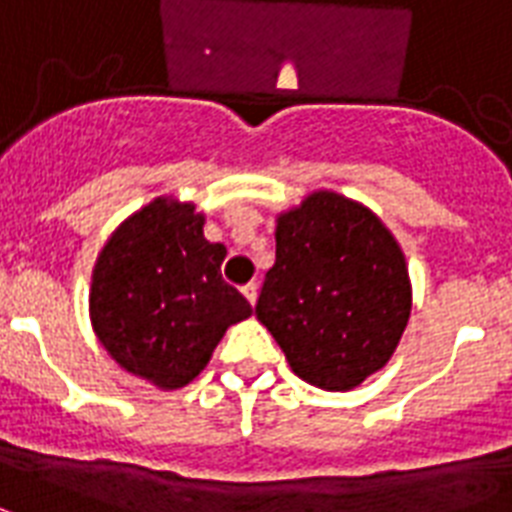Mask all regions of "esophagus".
Returning <instances> with one entry per match:
<instances>
[{
	"instance_id": "esophagus-1",
	"label": "esophagus",
	"mask_w": 512,
	"mask_h": 512,
	"mask_svg": "<svg viewBox=\"0 0 512 512\" xmlns=\"http://www.w3.org/2000/svg\"><path fill=\"white\" fill-rule=\"evenodd\" d=\"M243 296L251 301V307H253V304H256V296H259V285H256V283L243 285Z\"/></svg>"
}]
</instances>
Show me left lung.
Returning a JSON list of instances; mask_svg holds the SVG:
<instances>
[{
	"label": "left lung",
	"instance_id": "left-lung-1",
	"mask_svg": "<svg viewBox=\"0 0 512 512\" xmlns=\"http://www.w3.org/2000/svg\"><path fill=\"white\" fill-rule=\"evenodd\" d=\"M275 240L256 318L304 382L358 387L392 358L411 315L398 240L366 205L336 192H312L280 213Z\"/></svg>",
	"mask_w": 512,
	"mask_h": 512
}]
</instances>
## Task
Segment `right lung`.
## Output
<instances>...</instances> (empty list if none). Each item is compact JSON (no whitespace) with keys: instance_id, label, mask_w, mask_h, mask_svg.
<instances>
[{"instance_id":"add662e5","label":"right lung","mask_w":512,"mask_h":512,"mask_svg":"<svg viewBox=\"0 0 512 512\" xmlns=\"http://www.w3.org/2000/svg\"><path fill=\"white\" fill-rule=\"evenodd\" d=\"M202 224L192 202L157 197L122 221L93 269L98 342L125 371L162 390L192 382L227 328L253 312L224 283L227 248L208 243Z\"/></svg>"}]
</instances>
